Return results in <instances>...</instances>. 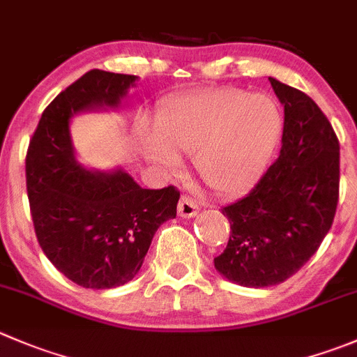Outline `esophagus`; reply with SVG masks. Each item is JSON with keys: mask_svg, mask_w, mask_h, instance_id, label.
<instances>
[{"mask_svg": "<svg viewBox=\"0 0 357 357\" xmlns=\"http://www.w3.org/2000/svg\"><path fill=\"white\" fill-rule=\"evenodd\" d=\"M199 211V206H197L195 200L188 195H181L178 204V214L181 218H193Z\"/></svg>", "mask_w": 357, "mask_h": 357, "instance_id": "1", "label": "esophagus"}]
</instances>
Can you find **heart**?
<instances>
[{
    "instance_id": "1",
    "label": "heart",
    "mask_w": 357,
    "mask_h": 357,
    "mask_svg": "<svg viewBox=\"0 0 357 357\" xmlns=\"http://www.w3.org/2000/svg\"><path fill=\"white\" fill-rule=\"evenodd\" d=\"M282 113L274 99L241 89L169 102L157 119V132H141V153L164 171L181 167L193 155L199 178L218 195L251 188L274 155Z\"/></svg>"
}]
</instances>
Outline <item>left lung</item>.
<instances>
[{"instance_id": "left-lung-1", "label": "left lung", "mask_w": 357, "mask_h": 357, "mask_svg": "<svg viewBox=\"0 0 357 357\" xmlns=\"http://www.w3.org/2000/svg\"><path fill=\"white\" fill-rule=\"evenodd\" d=\"M268 79L284 106L281 153L248 195L221 209L231 234L214 258L225 279L245 288H268L296 274L330 231L338 204L333 127L309 96Z\"/></svg>"}]
</instances>
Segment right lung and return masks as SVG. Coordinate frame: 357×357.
Segmentation results:
<instances>
[{
	"instance_id": "right-lung-1",
	"label": "right lung",
	"mask_w": 357,
	"mask_h": 357,
	"mask_svg": "<svg viewBox=\"0 0 357 357\" xmlns=\"http://www.w3.org/2000/svg\"><path fill=\"white\" fill-rule=\"evenodd\" d=\"M136 82L134 75L85 73L47 106L27 150L26 185L38 242L52 265L83 288L132 281L157 228L176 218L174 186L141 188L123 169L96 171L76 160L73 116L119 108Z\"/></svg>"
}]
</instances>
